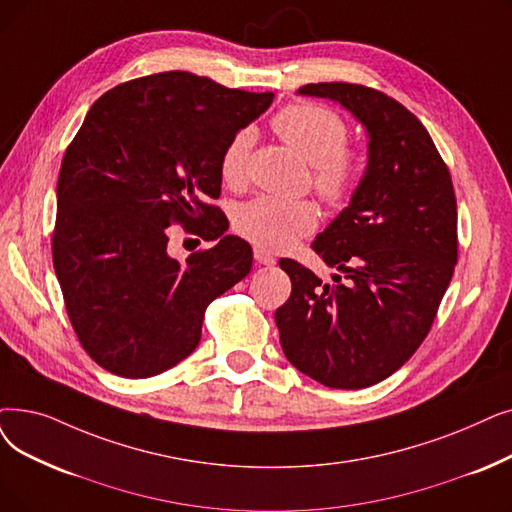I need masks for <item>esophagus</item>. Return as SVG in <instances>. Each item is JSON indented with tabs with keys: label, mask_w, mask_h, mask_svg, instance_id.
Returning a JSON list of instances; mask_svg holds the SVG:
<instances>
[{
	"label": "esophagus",
	"mask_w": 512,
	"mask_h": 512,
	"mask_svg": "<svg viewBox=\"0 0 512 512\" xmlns=\"http://www.w3.org/2000/svg\"><path fill=\"white\" fill-rule=\"evenodd\" d=\"M253 257H255V261L259 265H274L276 263V257L270 251H265L263 247H255L253 249Z\"/></svg>",
	"instance_id": "1"
}]
</instances>
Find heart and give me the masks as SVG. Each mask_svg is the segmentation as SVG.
Wrapping results in <instances>:
<instances>
[{"label":"heart","mask_w":512,"mask_h":512,"mask_svg":"<svg viewBox=\"0 0 512 512\" xmlns=\"http://www.w3.org/2000/svg\"><path fill=\"white\" fill-rule=\"evenodd\" d=\"M278 136L314 169V186L326 201H343L358 180V157L345 148L347 125L335 110L318 104H293L274 119ZM255 144L251 127L240 129L221 154V177L240 184L247 175ZM236 230L257 247L284 251L318 224V209L309 201L257 196L236 213Z\"/></svg>","instance_id":"1"}]
</instances>
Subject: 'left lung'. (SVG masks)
I'll return each instance as SVG.
<instances>
[{
  "label": "left lung",
  "instance_id": "1",
  "mask_svg": "<svg viewBox=\"0 0 512 512\" xmlns=\"http://www.w3.org/2000/svg\"><path fill=\"white\" fill-rule=\"evenodd\" d=\"M299 96L341 104L364 127L368 161L349 205L311 242L335 268L326 284L280 259L293 291L276 309L297 370L332 389H364L425 341L454 274L456 196L429 131L393 98L353 83H307Z\"/></svg>",
  "mask_w": 512,
  "mask_h": 512
}]
</instances>
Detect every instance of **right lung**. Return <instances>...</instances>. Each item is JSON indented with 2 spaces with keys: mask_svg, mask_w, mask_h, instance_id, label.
Instances as JSON below:
<instances>
[{
  "mask_svg": "<svg viewBox=\"0 0 512 512\" xmlns=\"http://www.w3.org/2000/svg\"><path fill=\"white\" fill-rule=\"evenodd\" d=\"M272 100L169 71L90 108L62 159L52 253L71 324L104 370L148 379L180 364L201 341L207 305L251 272V244L205 201L221 194L226 146ZM175 220L216 244L171 258Z\"/></svg>",
  "mask_w": 512,
  "mask_h": 512,
  "instance_id": "1",
  "label": "right lung"
}]
</instances>
